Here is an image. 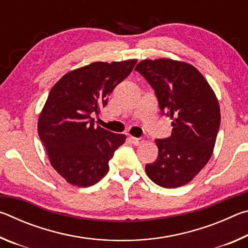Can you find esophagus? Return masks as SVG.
<instances>
[{"mask_svg": "<svg viewBox=\"0 0 248 248\" xmlns=\"http://www.w3.org/2000/svg\"><path fill=\"white\" fill-rule=\"evenodd\" d=\"M130 140H131V143H133L134 145H141L144 142L143 138H133V137H131V138H130Z\"/></svg>", "mask_w": 248, "mask_h": 248, "instance_id": "obj_1", "label": "esophagus"}]
</instances>
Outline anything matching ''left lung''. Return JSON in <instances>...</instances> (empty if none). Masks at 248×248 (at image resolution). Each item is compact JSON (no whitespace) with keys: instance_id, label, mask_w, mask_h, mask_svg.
Instances as JSON below:
<instances>
[{"instance_id":"obj_1","label":"left lung","mask_w":248,"mask_h":248,"mask_svg":"<svg viewBox=\"0 0 248 248\" xmlns=\"http://www.w3.org/2000/svg\"><path fill=\"white\" fill-rule=\"evenodd\" d=\"M154 90L163 116L173 119L171 136L156 139L158 156L145 165L150 179L164 188L190 182L211 157L220 128V107L205 78L191 64L143 60L136 66Z\"/></svg>"}]
</instances>
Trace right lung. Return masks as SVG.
<instances>
[{
  "label": "right lung",
  "instance_id": "obj_1",
  "mask_svg": "<svg viewBox=\"0 0 248 248\" xmlns=\"http://www.w3.org/2000/svg\"><path fill=\"white\" fill-rule=\"evenodd\" d=\"M136 63L94 62L66 73L50 91L38 134L52 167L69 184L90 187L108 173L109 159L125 136L95 127L92 115L107 106L109 95Z\"/></svg>",
  "mask_w": 248,
  "mask_h": 248
}]
</instances>
